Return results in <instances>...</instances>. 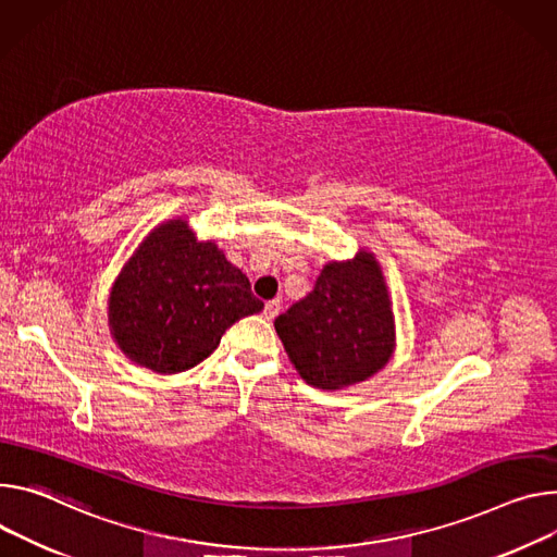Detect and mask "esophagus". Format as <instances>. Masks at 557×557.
Returning a JSON list of instances; mask_svg holds the SVG:
<instances>
[{"instance_id": "1", "label": "esophagus", "mask_w": 557, "mask_h": 557, "mask_svg": "<svg viewBox=\"0 0 557 557\" xmlns=\"http://www.w3.org/2000/svg\"><path fill=\"white\" fill-rule=\"evenodd\" d=\"M277 313H280V299L267 301V305H264V318H267V320H273Z\"/></svg>"}]
</instances>
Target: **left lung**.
I'll list each match as a JSON object with an SVG mask.
<instances>
[{"instance_id":"8db88e82","label":"left lung","mask_w":557,"mask_h":557,"mask_svg":"<svg viewBox=\"0 0 557 557\" xmlns=\"http://www.w3.org/2000/svg\"><path fill=\"white\" fill-rule=\"evenodd\" d=\"M288 360L307 384L339 391L375 375L391 360L395 322L373 252L329 262L313 290L275 320Z\"/></svg>"}]
</instances>
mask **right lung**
Here are the masks:
<instances>
[{"label":"right lung","mask_w":557,"mask_h":557,"mask_svg":"<svg viewBox=\"0 0 557 557\" xmlns=\"http://www.w3.org/2000/svg\"><path fill=\"white\" fill-rule=\"evenodd\" d=\"M262 309L215 242L177 218L150 231L122 269L109 326L131 362L171 375L207 360L228 326Z\"/></svg>","instance_id":"add662e5"}]
</instances>
